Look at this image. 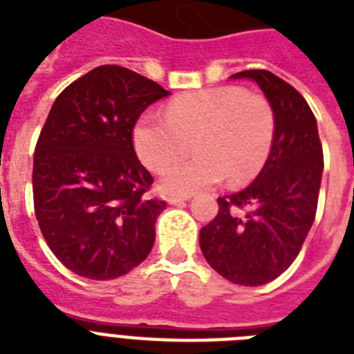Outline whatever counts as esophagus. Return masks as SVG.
Listing matches in <instances>:
<instances>
[{
	"label": "esophagus",
	"mask_w": 354,
	"mask_h": 354,
	"mask_svg": "<svg viewBox=\"0 0 354 354\" xmlns=\"http://www.w3.org/2000/svg\"><path fill=\"white\" fill-rule=\"evenodd\" d=\"M189 198H191V196H171V198H169V204H183V202Z\"/></svg>",
	"instance_id": "34e87169"
}]
</instances>
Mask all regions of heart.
Wrapping results in <instances>:
<instances>
[{"label": "heart", "mask_w": 354, "mask_h": 354, "mask_svg": "<svg viewBox=\"0 0 354 354\" xmlns=\"http://www.w3.org/2000/svg\"><path fill=\"white\" fill-rule=\"evenodd\" d=\"M165 118L145 113L133 124L132 141L145 165L161 172L190 151L199 154L161 178V191L185 196L216 183L241 185L257 176L275 139L270 101L239 86H221L176 97Z\"/></svg>", "instance_id": "b5f03b06"}]
</instances>
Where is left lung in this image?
<instances>
[{
	"mask_svg": "<svg viewBox=\"0 0 354 354\" xmlns=\"http://www.w3.org/2000/svg\"><path fill=\"white\" fill-rule=\"evenodd\" d=\"M252 79L275 113V139L263 171L246 189L218 198V213L200 230L205 261L235 285L279 277L307 239L318 209L324 149L313 110L299 91L266 69L232 75Z\"/></svg>",
	"mask_w": 354,
	"mask_h": 354,
	"instance_id": "left-lung-1",
	"label": "left lung"
}]
</instances>
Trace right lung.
<instances>
[{
    "label": "right lung",
    "instance_id": "add662e5",
    "mask_svg": "<svg viewBox=\"0 0 354 354\" xmlns=\"http://www.w3.org/2000/svg\"><path fill=\"white\" fill-rule=\"evenodd\" d=\"M169 95L122 66H99L57 97L36 141L32 198L55 257L80 277L115 279L149 257L165 202L136 156L133 124Z\"/></svg>",
    "mask_w": 354,
    "mask_h": 354
}]
</instances>
